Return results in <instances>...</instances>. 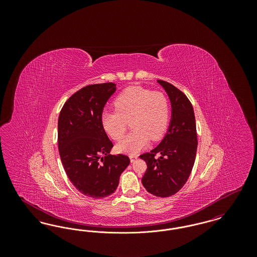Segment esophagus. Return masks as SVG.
<instances>
[{
    "instance_id": "esophagus-1",
    "label": "esophagus",
    "mask_w": 257,
    "mask_h": 257,
    "mask_svg": "<svg viewBox=\"0 0 257 257\" xmlns=\"http://www.w3.org/2000/svg\"><path fill=\"white\" fill-rule=\"evenodd\" d=\"M138 159V155H130V160H131V163H134L136 160Z\"/></svg>"
}]
</instances>
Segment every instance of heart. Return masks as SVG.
<instances>
[{
	"label": "heart",
	"mask_w": 257,
	"mask_h": 257,
	"mask_svg": "<svg viewBox=\"0 0 257 257\" xmlns=\"http://www.w3.org/2000/svg\"><path fill=\"white\" fill-rule=\"evenodd\" d=\"M113 106L115 111H105L101 116L105 132L117 141L130 120L135 130L116 144L118 152L136 154L147 147L149 140H161L168 129L171 106L169 99L162 92L130 86L114 99Z\"/></svg>",
	"instance_id": "1"
}]
</instances>
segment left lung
I'll list each match as a JSON object with an SVG mask.
<instances>
[{"label":"left lung","instance_id":"1","mask_svg":"<svg viewBox=\"0 0 257 257\" xmlns=\"http://www.w3.org/2000/svg\"><path fill=\"white\" fill-rule=\"evenodd\" d=\"M157 82L171 100V123L159 146L140 156L147 165L142 183L151 195L168 197L183 187L193 170L197 148L196 117L192 103L181 90L168 82Z\"/></svg>","mask_w":257,"mask_h":257}]
</instances>
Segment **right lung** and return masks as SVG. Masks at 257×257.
I'll return each instance as SVG.
<instances>
[{
  "label": "right lung",
  "instance_id": "1",
  "mask_svg": "<svg viewBox=\"0 0 257 257\" xmlns=\"http://www.w3.org/2000/svg\"><path fill=\"white\" fill-rule=\"evenodd\" d=\"M116 87L113 83L85 86L64 103L58 121L63 169L75 188L92 198L109 196L130 164L128 156L110 155L112 143L102 127L103 109Z\"/></svg>",
  "mask_w": 257,
  "mask_h": 257
}]
</instances>
